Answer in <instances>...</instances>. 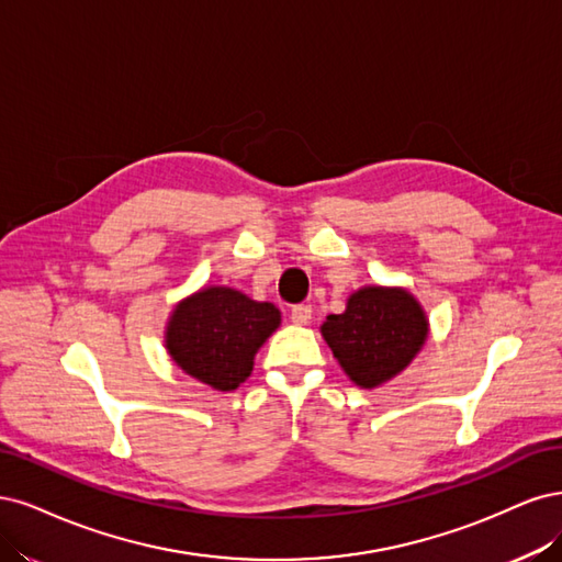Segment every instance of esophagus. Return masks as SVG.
I'll use <instances>...</instances> for the list:
<instances>
[{"label": "esophagus", "mask_w": 562, "mask_h": 562, "mask_svg": "<svg viewBox=\"0 0 562 562\" xmlns=\"http://www.w3.org/2000/svg\"><path fill=\"white\" fill-rule=\"evenodd\" d=\"M313 319V307L311 305H294L292 307V322L299 324V327H303V324H307Z\"/></svg>", "instance_id": "1"}]
</instances>
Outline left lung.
<instances>
[{"label":"left lung","mask_w":562,"mask_h":562,"mask_svg":"<svg viewBox=\"0 0 562 562\" xmlns=\"http://www.w3.org/2000/svg\"><path fill=\"white\" fill-rule=\"evenodd\" d=\"M340 369L355 385L373 390L400 375L423 350L429 319L420 301L404 286H361L346 311L319 327Z\"/></svg>","instance_id":"obj_1"}]
</instances>
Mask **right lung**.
<instances>
[{
    "label": "right lung",
    "mask_w": 562,
    "mask_h": 562,
    "mask_svg": "<svg viewBox=\"0 0 562 562\" xmlns=\"http://www.w3.org/2000/svg\"><path fill=\"white\" fill-rule=\"evenodd\" d=\"M273 303L233 286L210 284L179 301L166 324V350L175 364L203 385L233 392L255 369V357L280 327Z\"/></svg>",
    "instance_id": "add662e5"
}]
</instances>
